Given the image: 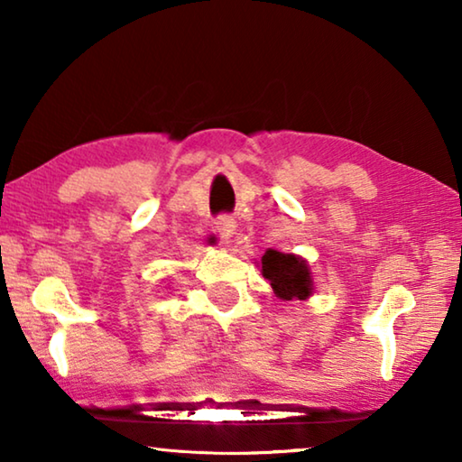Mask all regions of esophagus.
<instances>
[{"instance_id": "34e87169", "label": "esophagus", "mask_w": 462, "mask_h": 462, "mask_svg": "<svg viewBox=\"0 0 462 462\" xmlns=\"http://www.w3.org/2000/svg\"><path fill=\"white\" fill-rule=\"evenodd\" d=\"M214 224H216V230L222 236V240L232 242L234 234H236V220H234V217L228 216V214H222V216L216 217Z\"/></svg>"}]
</instances>
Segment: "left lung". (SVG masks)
<instances>
[{
	"label": "left lung",
	"mask_w": 462,
	"mask_h": 462,
	"mask_svg": "<svg viewBox=\"0 0 462 462\" xmlns=\"http://www.w3.org/2000/svg\"><path fill=\"white\" fill-rule=\"evenodd\" d=\"M263 277L269 281L279 300H308L314 293V281L308 263L297 254H285L269 248L263 254Z\"/></svg>",
	"instance_id": "8db88e82"
}]
</instances>
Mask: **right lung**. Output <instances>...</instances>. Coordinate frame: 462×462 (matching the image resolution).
Masks as SVG:
<instances>
[{
	"label": "right lung",
	"mask_w": 462,
	"mask_h": 462,
	"mask_svg": "<svg viewBox=\"0 0 462 462\" xmlns=\"http://www.w3.org/2000/svg\"><path fill=\"white\" fill-rule=\"evenodd\" d=\"M209 242H214V238H209Z\"/></svg>",
	"instance_id": "right-lung-1"
}]
</instances>
